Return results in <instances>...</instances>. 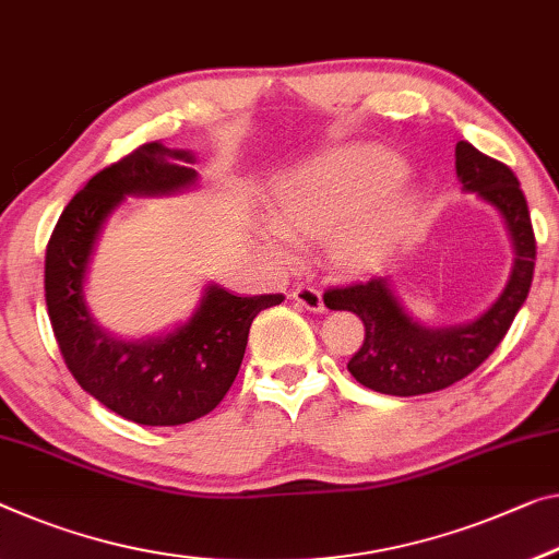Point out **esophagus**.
<instances>
[{"label": "esophagus", "mask_w": 559, "mask_h": 559, "mask_svg": "<svg viewBox=\"0 0 559 559\" xmlns=\"http://www.w3.org/2000/svg\"><path fill=\"white\" fill-rule=\"evenodd\" d=\"M289 297L295 299L297 305H302L305 309H309V312H322V309H324L322 292L312 287V285H297L295 289H292Z\"/></svg>", "instance_id": "esophagus-1"}]
</instances>
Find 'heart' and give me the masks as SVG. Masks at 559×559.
I'll return each instance as SVG.
<instances>
[{"mask_svg":"<svg viewBox=\"0 0 559 559\" xmlns=\"http://www.w3.org/2000/svg\"><path fill=\"white\" fill-rule=\"evenodd\" d=\"M402 177L400 154L374 144L337 150L292 171L274 190L272 252L292 260L295 237L328 235V254L340 270L374 267L415 217V194L402 190Z\"/></svg>","mask_w":559,"mask_h":559,"instance_id":"b5f03b06","label":"heart"}]
</instances>
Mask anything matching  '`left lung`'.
<instances>
[{"instance_id": "obj_1", "label": "left lung", "mask_w": 559, "mask_h": 559, "mask_svg": "<svg viewBox=\"0 0 559 559\" xmlns=\"http://www.w3.org/2000/svg\"><path fill=\"white\" fill-rule=\"evenodd\" d=\"M454 167L467 192H477L502 214L514 247L512 274L485 314L440 330L412 320L388 277L380 274L324 292V305L330 309H347L362 320L365 342L352 355L347 369L359 384L374 392L412 397L465 380L504 340L514 314L527 299L537 242L518 177L508 165L487 157L469 142H457Z\"/></svg>"}]
</instances>
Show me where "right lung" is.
Instances as JSON below:
<instances>
[{
    "label": "right lung",
    "mask_w": 559,
    "mask_h": 559,
    "mask_svg": "<svg viewBox=\"0 0 559 559\" xmlns=\"http://www.w3.org/2000/svg\"><path fill=\"white\" fill-rule=\"evenodd\" d=\"M192 162L190 152L142 144L72 197L47 245V312L64 365L84 392L136 425H185L217 407L242 365L252 320L285 299L237 297L210 285L190 320L147 342L115 340L92 320L84 274L105 219L124 194H171L194 185Z\"/></svg>",
    "instance_id": "1"
}]
</instances>
